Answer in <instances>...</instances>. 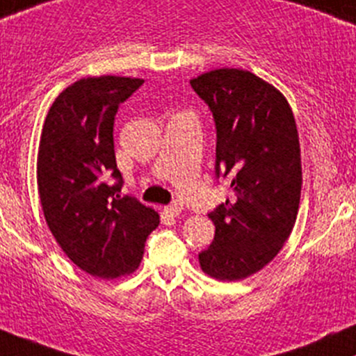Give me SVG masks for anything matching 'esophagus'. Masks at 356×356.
Listing matches in <instances>:
<instances>
[{
    "label": "esophagus",
    "mask_w": 356,
    "mask_h": 356,
    "mask_svg": "<svg viewBox=\"0 0 356 356\" xmlns=\"http://www.w3.org/2000/svg\"><path fill=\"white\" fill-rule=\"evenodd\" d=\"M163 213H165L167 216H179V214L182 213V208L179 204H170L163 208Z\"/></svg>",
    "instance_id": "1"
}]
</instances>
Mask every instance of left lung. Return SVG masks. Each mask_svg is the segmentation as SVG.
Here are the masks:
<instances>
[{"label": "left lung", "instance_id": "obj_1", "mask_svg": "<svg viewBox=\"0 0 356 356\" xmlns=\"http://www.w3.org/2000/svg\"><path fill=\"white\" fill-rule=\"evenodd\" d=\"M216 121V174L233 196L209 214L214 240L199 253L202 272L222 282L247 279L275 259L298 218L302 165L286 96L243 69L191 79Z\"/></svg>", "mask_w": 356, "mask_h": 356}]
</instances>
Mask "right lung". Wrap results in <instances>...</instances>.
<instances>
[{
  "label": "right lung",
  "mask_w": 356,
  "mask_h": 356,
  "mask_svg": "<svg viewBox=\"0 0 356 356\" xmlns=\"http://www.w3.org/2000/svg\"><path fill=\"white\" fill-rule=\"evenodd\" d=\"M142 84L140 77H83L56 97L42 128L37 186L47 226L69 260L99 279L134 273L160 222L155 209L120 196L113 124ZM108 177L119 182L108 185Z\"/></svg>",
  "instance_id": "add662e5"
}]
</instances>
